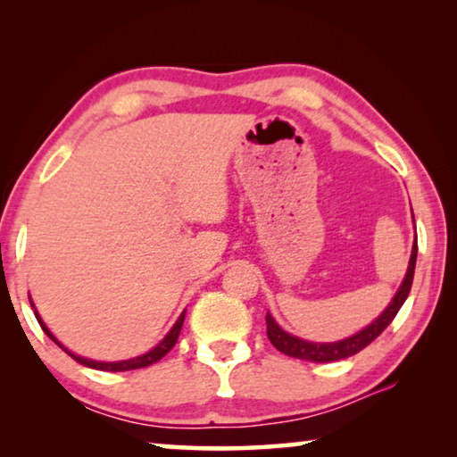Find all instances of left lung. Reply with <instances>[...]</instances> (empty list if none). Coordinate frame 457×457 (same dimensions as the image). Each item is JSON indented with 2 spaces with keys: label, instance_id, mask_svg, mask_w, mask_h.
I'll return each mask as SVG.
<instances>
[{
  "label": "left lung",
  "instance_id": "obj_1",
  "mask_svg": "<svg viewBox=\"0 0 457 457\" xmlns=\"http://www.w3.org/2000/svg\"><path fill=\"white\" fill-rule=\"evenodd\" d=\"M415 260H417V239L411 247V258H409L405 278H403V282H401L399 290L395 292V296H393L389 306H386L385 311L378 314L373 322L367 324L362 330L354 332V335L346 337L343 340H335V343H312V340L298 338V337L290 335V332H286L280 324L274 320V316L268 312L266 327H268L270 343H272L280 353L288 354V357L312 361V362H330V361L353 357V354H357L359 351L365 349L367 345L373 343V340L381 335V332L389 327L391 320L397 316L399 308L403 306V303L409 296V290H411L413 274H415Z\"/></svg>",
  "mask_w": 457,
  "mask_h": 457
}]
</instances>
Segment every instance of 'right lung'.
<instances>
[{
	"mask_svg": "<svg viewBox=\"0 0 457 457\" xmlns=\"http://www.w3.org/2000/svg\"><path fill=\"white\" fill-rule=\"evenodd\" d=\"M29 296V294H28ZM29 304H32V308H34V314H36V319H37V322H40V327H42V330L46 332V335H48L54 343H56L60 349H64L68 354H71V357L76 361V362H80V365H84V367H90V369H98V370H111V373H117V370H133V369H143V367H149V365H153V362H157V361H161L165 357V354L173 349L175 346V343H177V338H179V332H181V327H183V320H185V311L181 312V316L179 319H177V322L173 324V328L167 332L165 335V338L161 340V343L157 345V346H153V349L149 351V353H145V354H138V357H133V359H127V361H112V362H106V361H92V359H87V357H80V354H74L72 351H68L64 345L60 343V340L52 335L50 332V328L46 327V322L42 320V316L37 314V311H36V306H34V303H32V298H29Z\"/></svg>",
	"mask_w": 457,
	"mask_h": 457,
	"instance_id": "obj_1",
	"label": "right lung"
}]
</instances>
